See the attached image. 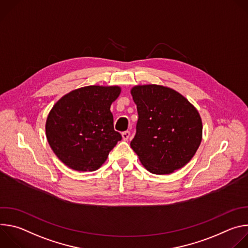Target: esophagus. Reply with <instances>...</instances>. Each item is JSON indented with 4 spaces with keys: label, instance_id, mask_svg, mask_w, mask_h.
<instances>
[{
    "label": "esophagus",
    "instance_id": "esophagus-1",
    "mask_svg": "<svg viewBox=\"0 0 248 248\" xmlns=\"http://www.w3.org/2000/svg\"><path fill=\"white\" fill-rule=\"evenodd\" d=\"M122 136H123V139H124V140H127V139L129 138V136H130V131H128V130L124 131V132L122 133Z\"/></svg>",
    "mask_w": 248,
    "mask_h": 248
}]
</instances>
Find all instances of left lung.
Segmentation results:
<instances>
[{
	"mask_svg": "<svg viewBox=\"0 0 248 248\" xmlns=\"http://www.w3.org/2000/svg\"><path fill=\"white\" fill-rule=\"evenodd\" d=\"M130 94L138 122L130 146L150 172L170 174L185 167L202 140V120L194 106L172 88L135 85Z\"/></svg>",
	"mask_w": 248,
	"mask_h": 248,
	"instance_id": "1",
	"label": "left lung"
}]
</instances>
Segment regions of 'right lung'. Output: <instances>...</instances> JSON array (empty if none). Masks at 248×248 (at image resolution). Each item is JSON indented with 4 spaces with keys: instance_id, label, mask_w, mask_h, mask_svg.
I'll list each match as a JSON object with an SVG mask.
<instances>
[{
    "instance_id": "obj_1",
    "label": "right lung",
    "mask_w": 248,
    "mask_h": 248,
    "mask_svg": "<svg viewBox=\"0 0 248 248\" xmlns=\"http://www.w3.org/2000/svg\"><path fill=\"white\" fill-rule=\"evenodd\" d=\"M118 85H89L63 95L49 112L46 137L56 156L78 171L98 170L122 139L114 129L111 105Z\"/></svg>"
}]
</instances>
